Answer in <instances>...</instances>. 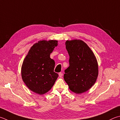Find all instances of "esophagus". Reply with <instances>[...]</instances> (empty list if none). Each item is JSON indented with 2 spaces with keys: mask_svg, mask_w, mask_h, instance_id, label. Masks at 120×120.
I'll return each instance as SVG.
<instances>
[{
  "mask_svg": "<svg viewBox=\"0 0 120 120\" xmlns=\"http://www.w3.org/2000/svg\"><path fill=\"white\" fill-rule=\"evenodd\" d=\"M62 75H63V73L62 72H60L59 73V76L60 78H62Z\"/></svg>",
  "mask_w": 120,
  "mask_h": 120,
  "instance_id": "34e87169",
  "label": "esophagus"
}]
</instances>
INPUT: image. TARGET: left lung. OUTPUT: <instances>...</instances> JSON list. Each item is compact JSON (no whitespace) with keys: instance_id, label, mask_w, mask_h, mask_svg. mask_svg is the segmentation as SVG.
Wrapping results in <instances>:
<instances>
[{"instance_id":"8db88e82","label":"left lung","mask_w":120,"mask_h":120,"mask_svg":"<svg viewBox=\"0 0 120 120\" xmlns=\"http://www.w3.org/2000/svg\"><path fill=\"white\" fill-rule=\"evenodd\" d=\"M69 67L64 70V80L70 90L78 94L92 87L98 76V64L91 49L81 40H67Z\"/></svg>"}]
</instances>
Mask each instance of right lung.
Wrapping results in <instances>:
<instances>
[{
    "instance_id": "add662e5",
    "label": "right lung",
    "mask_w": 120,
    "mask_h": 120,
    "mask_svg": "<svg viewBox=\"0 0 120 120\" xmlns=\"http://www.w3.org/2000/svg\"><path fill=\"white\" fill-rule=\"evenodd\" d=\"M58 41H39L29 50L21 67L23 81L30 90L41 95L50 90L58 77L55 62L50 57Z\"/></svg>"
}]
</instances>
